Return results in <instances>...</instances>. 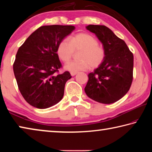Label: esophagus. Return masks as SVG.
Instances as JSON below:
<instances>
[{
  "label": "esophagus",
  "instance_id": "34e87169",
  "mask_svg": "<svg viewBox=\"0 0 152 152\" xmlns=\"http://www.w3.org/2000/svg\"><path fill=\"white\" fill-rule=\"evenodd\" d=\"M77 73H78V72H71L70 74L72 76H75Z\"/></svg>",
  "mask_w": 152,
  "mask_h": 152
}]
</instances>
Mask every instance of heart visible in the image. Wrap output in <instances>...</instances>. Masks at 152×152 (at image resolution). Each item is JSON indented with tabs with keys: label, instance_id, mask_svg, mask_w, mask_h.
<instances>
[{
	"label": "heart",
	"instance_id": "1",
	"mask_svg": "<svg viewBox=\"0 0 152 152\" xmlns=\"http://www.w3.org/2000/svg\"><path fill=\"white\" fill-rule=\"evenodd\" d=\"M79 50L77 54L78 60H72L64 66V68L70 72L87 70L91 66L94 68L100 65L105 56V51L93 36L86 33H80L69 38V41L63 39L57 49L58 57L61 61H68L74 51Z\"/></svg>",
	"mask_w": 152,
	"mask_h": 152
}]
</instances>
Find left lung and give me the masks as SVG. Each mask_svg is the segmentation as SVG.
<instances>
[{
	"label": "left lung",
	"mask_w": 152,
	"mask_h": 152,
	"mask_svg": "<svg viewBox=\"0 0 152 152\" xmlns=\"http://www.w3.org/2000/svg\"><path fill=\"white\" fill-rule=\"evenodd\" d=\"M105 51L102 62L90 73L84 88L87 96L103 104L119 101L127 93L133 81V55L123 39L104 25H89Z\"/></svg>",
	"instance_id": "8db88e82"
}]
</instances>
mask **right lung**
Returning <instances> with one entry per match:
<instances>
[{"mask_svg":"<svg viewBox=\"0 0 152 152\" xmlns=\"http://www.w3.org/2000/svg\"><path fill=\"white\" fill-rule=\"evenodd\" d=\"M75 29L72 25H45L35 31L19 48L13 64L19 89L28 103L47 109L62 99L69 72L58 74L61 67L59 43Z\"/></svg>","mask_w":152,"mask_h":152,"instance_id":"right-lung-1","label":"right lung"}]
</instances>
